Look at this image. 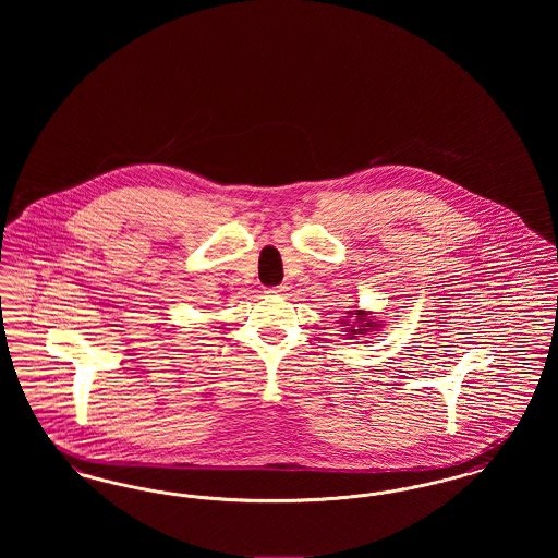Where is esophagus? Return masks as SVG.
Segmentation results:
<instances>
[{
    "instance_id": "esophagus-1",
    "label": "esophagus",
    "mask_w": 558,
    "mask_h": 558,
    "mask_svg": "<svg viewBox=\"0 0 558 558\" xmlns=\"http://www.w3.org/2000/svg\"><path fill=\"white\" fill-rule=\"evenodd\" d=\"M289 291L287 284H280V287H274V289H267V294H282V292Z\"/></svg>"
}]
</instances>
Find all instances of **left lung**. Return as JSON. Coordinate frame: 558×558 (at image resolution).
I'll use <instances>...</instances> for the list:
<instances>
[{
    "label": "left lung",
    "instance_id": "left-lung-1",
    "mask_svg": "<svg viewBox=\"0 0 558 558\" xmlns=\"http://www.w3.org/2000/svg\"><path fill=\"white\" fill-rule=\"evenodd\" d=\"M355 317L356 319L351 323L348 318ZM339 324L341 326H347V339H355L357 335L360 337H366L368 332L372 330H376V328H380V322H374V316H372L371 312H364V310H355V312H345V316L339 319Z\"/></svg>",
    "mask_w": 558,
    "mask_h": 558
}]
</instances>
